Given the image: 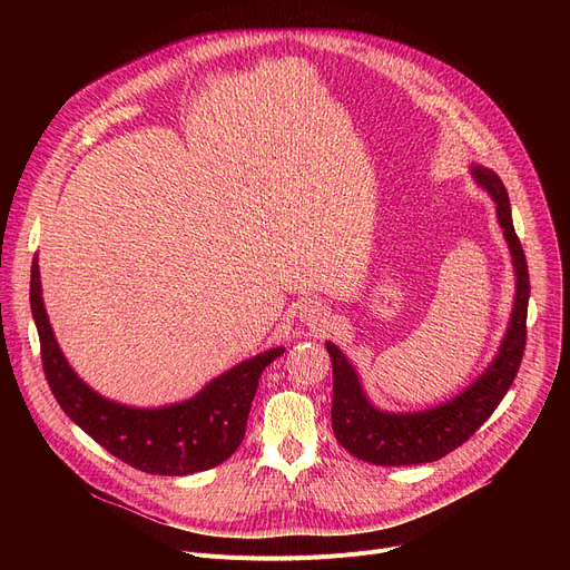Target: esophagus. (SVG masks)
<instances>
[{"label":"esophagus","mask_w":570,"mask_h":570,"mask_svg":"<svg viewBox=\"0 0 570 570\" xmlns=\"http://www.w3.org/2000/svg\"><path fill=\"white\" fill-rule=\"evenodd\" d=\"M297 316H301V321L307 323L309 327H321L327 321L325 307L316 301H305L301 307H297Z\"/></svg>","instance_id":"obj_1"}]
</instances>
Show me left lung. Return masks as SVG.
I'll return each mask as SVG.
<instances>
[{
    "label": "left lung",
    "instance_id": "obj_1",
    "mask_svg": "<svg viewBox=\"0 0 570 570\" xmlns=\"http://www.w3.org/2000/svg\"><path fill=\"white\" fill-rule=\"evenodd\" d=\"M475 183L485 187L497 203V217L511 249L518 291L511 323L492 365L464 393L441 406L417 413H385L370 404L355 370L344 353L327 342L333 363V432L346 451L370 464L404 466L436 462L469 441L494 413L508 387L513 385L527 344L529 269L520 237L515 235L511 200L499 175L483 166H471Z\"/></svg>",
    "mask_w": 570,
    "mask_h": 570
}]
</instances>
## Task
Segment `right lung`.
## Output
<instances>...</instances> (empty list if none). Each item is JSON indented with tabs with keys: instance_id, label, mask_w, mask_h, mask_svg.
Here are the masks:
<instances>
[{
	"instance_id": "add662e5",
	"label": "right lung",
	"mask_w": 570,
	"mask_h": 570,
	"mask_svg": "<svg viewBox=\"0 0 570 570\" xmlns=\"http://www.w3.org/2000/svg\"><path fill=\"white\" fill-rule=\"evenodd\" d=\"M29 305L39 331L50 391L71 421L129 466L157 475H189L228 460L245 439L247 415L263 370L284 348H269L235 365L203 391L173 406L134 409L108 402L82 383L57 346L41 297L39 263H32Z\"/></svg>"
}]
</instances>
